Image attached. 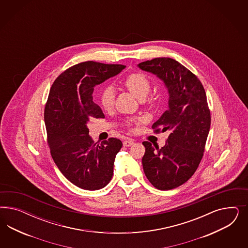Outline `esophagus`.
<instances>
[{
    "mask_svg": "<svg viewBox=\"0 0 248 248\" xmlns=\"http://www.w3.org/2000/svg\"><path fill=\"white\" fill-rule=\"evenodd\" d=\"M134 140H132V139H128V140H125L124 142V146H126V147H128V146H131V145H133L134 144Z\"/></svg>",
    "mask_w": 248,
    "mask_h": 248,
    "instance_id": "34e87169",
    "label": "esophagus"
}]
</instances>
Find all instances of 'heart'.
I'll list each match as a JSON object with an SVG mask.
<instances>
[{"instance_id":"b5f03b06","label":"heart","mask_w":248,"mask_h":248,"mask_svg":"<svg viewBox=\"0 0 248 248\" xmlns=\"http://www.w3.org/2000/svg\"><path fill=\"white\" fill-rule=\"evenodd\" d=\"M123 85L139 100H143L148 95L151 91L149 79L145 75L139 73L129 75L123 82ZM100 102L105 110H110L113 107L114 104V92L111 87H106L102 91Z\"/></svg>"}]
</instances>
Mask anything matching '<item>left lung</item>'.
<instances>
[{
	"instance_id": "1",
	"label": "left lung",
	"mask_w": 248,
	"mask_h": 248,
	"mask_svg": "<svg viewBox=\"0 0 248 248\" xmlns=\"http://www.w3.org/2000/svg\"><path fill=\"white\" fill-rule=\"evenodd\" d=\"M137 66L156 75L169 95L168 110L153 128L170 135L162 148L143 142V172L159 190L178 187L191 178L203 157L211 124L205 91L193 73L171 58H155Z\"/></svg>"
}]
</instances>
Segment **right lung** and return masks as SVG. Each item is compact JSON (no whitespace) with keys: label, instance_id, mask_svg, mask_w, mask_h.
Listing matches in <instances>:
<instances>
[{"label":"right lung","instance_id":"right-lung-1","mask_svg":"<svg viewBox=\"0 0 248 248\" xmlns=\"http://www.w3.org/2000/svg\"><path fill=\"white\" fill-rule=\"evenodd\" d=\"M124 68L81 62L59 75L50 90L45 123L51 155L61 173L82 189L104 188L113 177L114 159L123 143L117 138L94 143L87 124L92 118H105L93 101V88Z\"/></svg>","mask_w":248,"mask_h":248}]
</instances>
